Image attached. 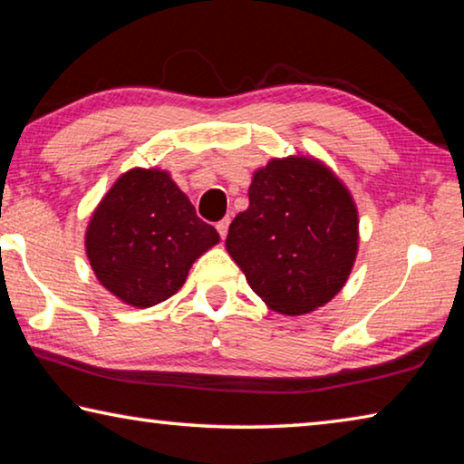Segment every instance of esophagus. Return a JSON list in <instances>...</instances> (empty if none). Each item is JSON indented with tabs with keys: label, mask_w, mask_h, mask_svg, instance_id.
<instances>
[{
	"label": "esophagus",
	"mask_w": 464,
	"mask_h": 464,
	"mask_svg": "<svg viewBox=\"0 0 464 464\" xmlns=\"http://www.w3.org/2000/svg\"><path fill=\"white\" fill-rule=\"evenodd\" d=\"M229 218H223V221H218L217 223V231H218V235H221V237L225 239L227 237V233H229Z\"/></svg>",
	"instance_id": "obj_1"
}]
</instances>
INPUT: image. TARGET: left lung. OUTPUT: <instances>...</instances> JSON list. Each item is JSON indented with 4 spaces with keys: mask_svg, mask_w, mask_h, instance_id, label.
I'll list each match as a JSON object with an SVG mask.
<instances>
[{
    "mask_svg": "<svg viewBox=\"0 0 464 464\" xmlns=\"http://www.w3.org/2000/svg\"><path fill=\"white\" fill-rule=\"evenodd\" d=\"M358 207L340 176L313 155L272 157L249 184L225 247L251 290L280 315H304L340 293L360 243Z\"/></svg>",
    "mask_w": 464,
    "mask_h": 464,
    "instance_id": "1",
    "label": "left lung"
}]
</instances>
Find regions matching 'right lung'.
Segmentation results:
<instances>
[{
  "instance_id": "obj_1",
  "label": "right lung",
  "mask_w": 464,
  "mask_h": 464,
  "mask_svg": "<svg viewBox=\"0 0 464 464\" xmlns=\"http://www.w3.org/2000/svg\"><path fill=\"white\" fill-rule=\"evenodd\" d=\"M83 239L100 285L137 309L176 295L192 264L221 241L161 168H130L116 178L93 208Z\"/></svg>"
}]
</instances>
